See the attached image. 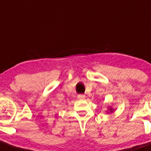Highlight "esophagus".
Listing matches in <instances>:
<instances>
[{"mask_svg":"<svg viewBox=\"0 0 151 151\" xmlns=\"http://www.w3.org/2000/svg\"><path fill=\"white\" fill-rule=\"evenodd\" d=\"M78 98L80 99V100H84V99L85 98V96L83 95V94H79Z\"/></svg>","mask_w":151,"mask_h":151,"instance_id":"esophagus-1","label":"esophagus"}]
</instances>
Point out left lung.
<instances>
[{
  "label": "left lung",
  "instance_id": "1",
  "mask_svg": "<svg viewBox=\"0 0 151 151\" xmlns=\"http://www.w3.org/2000/svg\"><path fill=\"white\" fill-rule=\"evenodd\" d=\"M108 110L109 111H107V113H111V112H112L114 111V109L112 108V107H110L108 108Z\"/></svg>",
  "mask_w": 151,
  "mask_h": 151
}]
</instances>
